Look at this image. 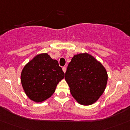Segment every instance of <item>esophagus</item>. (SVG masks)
<instances>
[{
    "label": "esophagus",
    "instance_id": "34e87169",
    "mask_svg": "<svg viewBox=\"0 0 130 130\" xmlns=\"http://www.w3.org/2000/svg\"><path fill=\"white\" fill-rule=\"evenodd\" d=\"M62 70H63V71H64V73H66V67H63L62 68Z\"/></svg>",
    "mask_w": 130,
    "mask_h": 130
}]
</instances>
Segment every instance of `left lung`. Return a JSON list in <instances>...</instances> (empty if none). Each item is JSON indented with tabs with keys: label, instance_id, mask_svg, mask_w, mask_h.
Listing matches in <instances>:
<instances>
[{
	"label": "left lung",
	"instance_id": "left-lung-1",
	"mask_svg": "<svg viewBox=\"0 0 130 130\" xmlns=\"http://www.w3.org/2000/svg\"><path fill=\"white\" fill-rule=\"evenodd\" d=\"M71 95L82 105L98 101L107 86L108 74L103 64L87 53L76 54L71 59L65 73Z\"/></svg>",
	"mask_w": 130,
	"mask_h": 130
}]
</instances>
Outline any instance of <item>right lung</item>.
Here are the masks:
<instances>
[{
    "label": "right lung",
    "mask_w": 130,
    "mask_h": 130,
    "mask_svg": "<svg viewBox=\"0 0 130 130\" xmlns=\"http://www.w3.org/2000/svg\"><path fill=\"white\" fill-rule=\"evenodd\" d=\"M20 78L27 97L36 103H42L54 93L57 85L64 78V73L57 60L43 53L25 65Z\"/></svg>",
    "instance_id": "right-lung-1"
}]
</instances>
